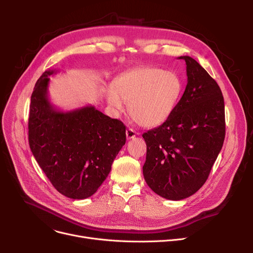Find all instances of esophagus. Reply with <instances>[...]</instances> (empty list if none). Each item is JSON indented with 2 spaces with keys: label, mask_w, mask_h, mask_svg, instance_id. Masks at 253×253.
<instances>
[{
  "label": "esophagus",
  "mask_w": 253,
  "mask_h": 253,
  "mask_svg": "<svg viewBox=\"0 0 253 253\" xmlns=\"http://www.w3.org/2000/svg\"><path fill=\"white\" fill-rule=\"evenodd\" d=\"M136 132L133 130V129H131V128H129V129H127L126 130V136H127V139H132V138H134L135 136H136Z\"/></svg>",
  "instance_id": "1"
}]
</instances>
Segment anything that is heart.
<instances>
[{
	"label": "heart",
	"instance_id": "b5f03b06",
	"mask_svg": "<svg viewBox=\"0 0 253 253\" xmlns=\"http://www.w3.org/2000/svg\"><path fill=\"white\" fill-rule=\"evenodd\" d=\"M180 77L158 66H139L118 76L105 98L115 111H122L123 101L134 121L147 128L161 125L175 110L182 94Z\"/></svg>",
	"mask_w": 253,
	"mask_h": 253
}]
</instances>
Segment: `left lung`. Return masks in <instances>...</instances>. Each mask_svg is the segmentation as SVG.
I'll return each instance as SVG.
<instances>
[{
  "mask_svg": "<svg viewBox=\"0 0 253 253\" xmlns=\"http://www.w3.org/2000/svg\"><path fill=\"white\" fill-rule=\"evenodd\" d=\"M188 84L175 110L157 128L144 132L145 181L159 196L182 200L207 180L225 135L224 101L214 79L190 56Z\"/></svg>",
  "mask_w": 253,
  "mask_h": 253,
  "instance_id": "left-lung-1",
  "label": "left lung"
}]
</instances>
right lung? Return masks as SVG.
I'll return each instance as SVG.
<instances>
[{"label": "right lung", "mask_w": 253, "mask_h": 253, "mask_svg": "<svg viewBox=\"0 0 253 253\" xmlns=\"http://www.w3.org/2000/svg\"><path fill=\"white\" fill-rule=\"evenodd\" d=\"M46 71L37 81L30 105L29 142L44 173L60 194L81 200L96 193L126 142V127L87 105L58 111L48 98Z\"/></svg>", "instance_id": "1"}]
</instances>
